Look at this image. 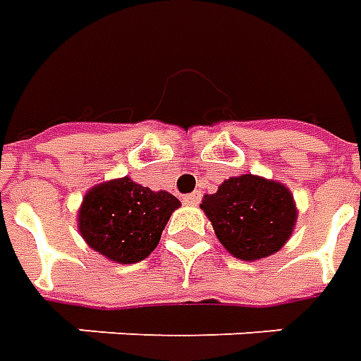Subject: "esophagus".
<instances>
[{
    "label": "esophagus",
    "instance_id": "34e87169",
    "mask_svg": "<svg viewBox=\"0 0 361 361\" xmlns=\"http://www.w3.org/2000/svg\"><path fill=\"white\" fill-rule=\"evenodd\" d=\"M183 203L185 204H199L201 203V193L195 191V193H189V195L183 197Z\"/></svg>",
    "mask_w": 361,
    "mask_h": 361
}]
</instances>
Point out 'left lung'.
<instances>
[{"mask_svg": "<svg viewBox=\"0 0 361 361\" xmlns=\"http://www.w3.org/2000/svg\"><path fill=\"white\" fill-rule=\"evenodd\" d=\"M201 209L220 243L243 261L276 253L288 242L298 214L294 197L282 183L253 173L224 181L216 193L204 195Z\"/></svg>", "mask_w": 361, "mask_h": 361, "instance_id": "8db88e82", "label": "left lung"}]
</instances>
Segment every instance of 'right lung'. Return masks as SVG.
Instances as JSON below:
<instances>
[{
	"label": "right lung",
	"mask_w": 361,
	"mask_h": 361,
	"mask_svg": "<svg viewBox=\"0 0 361 361\" xmlns=\"http://www.w3.org/2000/svg\"><path fill=\"white\" fill-rule=\"evenodd\" d=\"M180 201L168 191H150L131 178L100 183L85 195L79 232L110 261L131 265L149 257Z\"/></svg>",
	"instance_id": "1"
}]
</instances>
